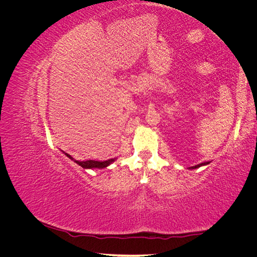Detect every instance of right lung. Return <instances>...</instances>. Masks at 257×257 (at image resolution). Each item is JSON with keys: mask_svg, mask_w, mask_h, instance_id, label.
<instances>
[{"mask_svg": "<svg viewBox=\"0 0 257 257\" xmlns=\"http://www.w3.org/2000/svg\"><path fill=\"white\" fill-rule=\"evenodd\" d=\"M65 155L71 160H74L69 154L65 153ZM114 160L115 159H110V160L104 161V162L93 161V160H89V161H76V160H74V162L76 163V164H78L79 166H81L82 168H105L107 166H109L112 162H114Z\"/></svg>", "mask_w": 257, "mask_h": 257, "instance_id": "right-lung-1", "label": "right lung"}]
</instances>
